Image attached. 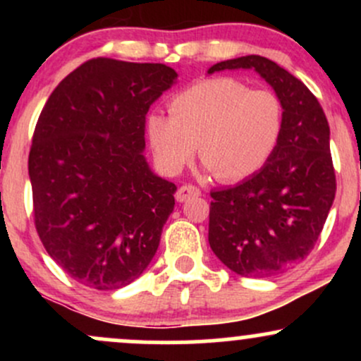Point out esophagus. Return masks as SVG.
<instances>
[{
    "instance_id": "1",
    "label": "esophagus",
    "mask_w": 361,
    "mask_h": 361,
    "mask_svg": "<svg viewBox=\"0 0 361 361\" xmlns=\"http://www.w3.org/2000/svg\"><path fill=\"white\" fill-rule=\"evenodd\" d=\"M200 195H202V190L198 188V186L183 185V186H180V188H178L176 200L178 202H185V200H188V198H192V197H200Z\"/></svg>"
}]
</instances>
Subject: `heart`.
Returning <instances> with one entry per match:
<instances>
[{
	"label": "heart",
	"instance_id": "1",
	"mask_svg": "<svg viewBox=\"0 0 361 361\" xmlns=\"http://www.w3.org/2000/svg\"><path fill=\"white\" fill-rule=\"evenodd\" d=\"M285 105L271 90H250L234 78H214L190 86L169 102V115L151 114L147 134L164 171L192 159L221 181H238L259 171L279 147Z\"/></svg>",
	"mask_w": 361,
	"mask_h": 361
}]
</instances>
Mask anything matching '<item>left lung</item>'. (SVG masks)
<instances>
[{"label": "left lung", "instance_id": "left-lung-1", "mask_svg": "<svg viewBox=\"0 0 361 361\" xmlns=\"http://www.w3.org/2000/svg\"><path fill=\"white\" fill-rule=\"evenodd\" d=\"M255 69L285 105V128L275 154L243 183L210 192L209 243L229 270L247 279L283 273L316 246L336 195L329 123L310 90L261 56L217 62Z\"/></svg>", "mask_w": 361, "mask_h": 361}]
</instances>
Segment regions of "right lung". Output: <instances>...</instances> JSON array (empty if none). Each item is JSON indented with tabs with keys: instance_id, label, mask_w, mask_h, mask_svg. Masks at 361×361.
<instances>
[{
	"instance_id": "1",
	"label": "right lung",
	"mask_w": 361,
	"mask_h": 361,
	"mask_svg": "<svg viewBox=\"0 0 361 361\" xmlns=\"http://www.w3.org/2000/svg\"><path fill=\"white\" fill-rule=\"evenodd\" d=\"M175 80L164 64L97 57L40 111L28 154L35 229L86 287H126L154 258L176 185L152 175L142 156L146 115Z\"/></svg>"
}]
</instances>
